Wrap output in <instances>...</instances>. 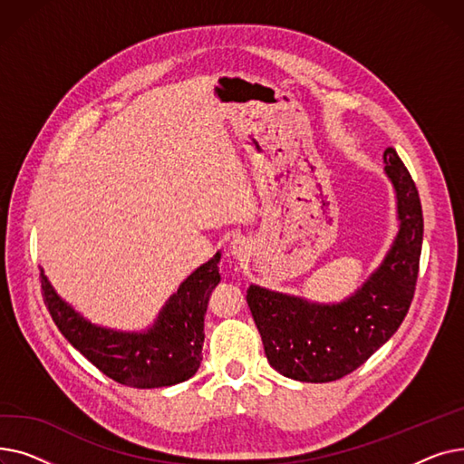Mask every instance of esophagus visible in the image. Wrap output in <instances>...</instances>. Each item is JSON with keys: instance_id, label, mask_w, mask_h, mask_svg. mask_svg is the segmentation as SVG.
<instances>
[{"instance_id": "esophagus-1", "label": "esophagus", "mask_w": 464, "mask_h": 464, "mask_svg": "<svg viewBox=\"0 0 464 464\" xmlns=\"http://www.w3.org/2000/svg\"><path fill=\"white\" fill-rule=\"evenodd\" d=\"M248 252H250V245L248 242L245 240V238H237V240H233L231 242V254L235 256V257H246L248 256Z\"/></svg>"}]
</instances>
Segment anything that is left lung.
<instances>
[{
  "instance_id": "1",
  "label": "left lung",
  "mask_w": 464,
  "mask_h": 464,
  "mask_svg": "<svg viewBox=\"0 0 464 464\" xmlns=\"http://www.w3.org/2000/svg\"><path fill=\"white\" fill-rule=\"evenodd\" d=\"M383 161L397 191L401 229L380 269L353 297L329 306L257 285L246 291L265 355L287 378L340 380L383 346L406 318L420 273L423 212L418 188L395 149L383 152Z\"/></svg>"
}]
</instances>
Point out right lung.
<instances>
[{"label":"right lung","mask_w":464,"mask_h":464,"mask_svg":"<svg viewBox=\"0 0 464 464\" xmlns=\"http://www.w3.org/2000/svg\"><path fill=\"white\" fill-rule=\"evenodd\" d=\"M218 261L219 252L182 282L156 325L140 334L92 325L56 295L41 271L43 299L62 334L105 376L137 389L167 387L189 380L199 369L205 312L219 282Z\"/></svg>","instance_id":"obj_1"}]
</instances>
